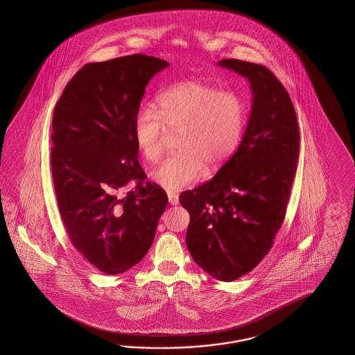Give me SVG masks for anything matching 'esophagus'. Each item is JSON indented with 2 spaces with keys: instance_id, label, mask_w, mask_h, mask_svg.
<instances>
[{
  "instance_id": "1",
  "label": "esophagus",
  "mask_w": 355,
  "mask_h": 355,
  "mask_svg": "<svg viewBox=\"0 0 355 355\" xmlns=\"http://www.w3.org/2000/svg\"><path fill=\"white\" fill-rule=\"evenodd\" d=\"M167 196H168V203L171 204V205H176V204L179 203V196L176 194V193H167Z\"/></svg>"
}]
</instances>
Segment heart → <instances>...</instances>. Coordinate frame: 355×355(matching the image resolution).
<instances>
[{
	"label": "heart",
	"mask_w": 355,
	"mask_h": 355,
	"mask_svg": "<svg viewBox=\"0 0 355 355\" xmlns=\"http://www.w3.org/2000/svg\"><path fill=\"white\" fill-rule=\"evenodd\" d=\"M245 121L246 106L239 94L188 80L159 94L155 110H137L133 137L144 159L156 162L164 152L166 128L180 130V151L152 173V179L159 187L178 191L199 180L207 165L219 166L232 156L240 144Z\"/></svg>",
	"instance_id": "heart-1"
}]
</instances>
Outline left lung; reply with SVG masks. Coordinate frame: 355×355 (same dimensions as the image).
Segmentation results:
<instances>
[{"instance_id": "obj_1", "label": "left lung", "mask_w": 355, "mask_h": 355, "mask_svg": "<svg viewBox=\"0 0 355 355\" xmlns=\"http://www.w3.org/2000/svg\"><path fill=\"white\" fill-rule=\"evenodd\" d=\"M249 80L252 105L234 156L211 180L181 193L189 211L187 246L196 264L216 279L251 272L272 249L286 217L300 152V130L287 90L270 69L222 60Z\"/></svg>"}]
</instances>
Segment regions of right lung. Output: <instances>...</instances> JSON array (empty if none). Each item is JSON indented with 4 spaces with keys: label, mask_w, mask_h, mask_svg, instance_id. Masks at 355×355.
<instances>
[{
    "label": "right lung",
    "mask_w": 355,
    "mask_h": 355,
    "mask_svg": "<svg viewBox=\"0 0 355 355\" xmlns=\"http://www.w3.org/2000/svg\"><path fill=\"white\" fill-rule=\"evenodd\" d=\"M168 62L144 54L87 63L54 107V190L68 237L107 275L127 272L151 248L166 193L146 181L133 137L147 83ZM136 180L135 191L123 187Z\"/></svg>",
    "instance_id": "right-lung-1"
}]
</instances>
